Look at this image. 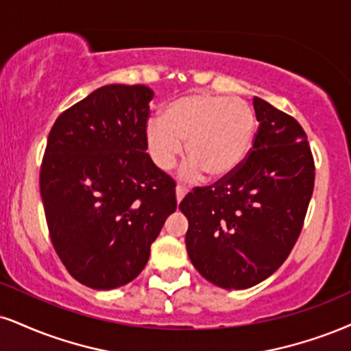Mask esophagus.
I'll return each instance as SVG.
<instances>
[{
	"mask_svg": "<svg viewBox=\"0 0 351 351\" xmlns=\"http://www.w3.org/2000/svg\"><path fill=\"white\" fill-rule=\"evenodd\" d=\"M186 193H188V189L184 188V186H181V184H178V186H176V202H181V199H183L184 196H186Z\"/></svg>",
	"mask_w": 351,
	"mask_h": 351,
	"instance_id": "34e87169",
	"label": "esophagus"
}]
</instances>
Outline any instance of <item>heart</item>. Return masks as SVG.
I'll list each match as a JSON object with an SVG mask.
<instances>
[{
    "label": "heart",
    "mask_w": 351,
    "mask_h": 351,
    "mask_svg": "<svg viewBox=\"0 0 351 351\" xmlns=\"http://www.w3.org/2000/svg\"><path fill=\"white\" fill-rule=\"evenodd\" d=\"M255 128V112L247 101L197 93L167 104L163 119L147 124L145 143L152 162L163 171L175 167L186 143L191 160L181 176L196 178L204 171L208 178L221 180L245 162Z\"/></svg>",
    "instance_id": "1"
}]
</instances>
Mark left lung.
I'll return each mask as SVG.
<instances>
[{
	"instance_id": "left-lung-1",
	"label": "left lung",
	"mask_w": 351,
	"mask_h": 351,
	"mask_svg": "<svg viewBox=\"0 0 351 351\" xmlns=\"http://www.w3.org/2000/svg\"><path fill=\"white\" fill-rule=\"evenodd\" d=\"M260 128L239 170L180 204L193 267L223 289H247L285 263L314 191V160L299 122L253 98Z\"/></svg>"
}]
</instances>
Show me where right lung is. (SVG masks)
Instances as JSON below:
<instances>
[{
	"instance_id": "obj_1",
	"label": "right lung",
	"mask_w": 351,
	"mask_h": 351,
	"mask_svg": "<svg viewBox=\"0 0 351 351\" xmlns=\"http://www.w3.org/2000/svg\"><path fill=\"white\" fill-rule=\"evenodd\" d=\"M154 91L106 84L55 121L40 168L53 248L75 280L108 291L141 274L176 210L175 181L145 154Z\"/></svg>"
}]
</instances>
